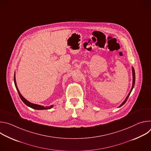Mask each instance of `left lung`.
Wrapping results in <instances>:
<instances>
[{"instance_id": "obj_1", "label": "left lung", "mask_w": 151, "mask_h": 151, "mask_svg": "<svg viewBox=\"0 0 151 151\" xmlns=\"http://www.w3.org/2000/svg\"><path fill=\"white\" fill-rule=\"evenodd\" d=\"M132 72H133V85H132V89H131V90H130V93H128V96H127V97H126V99H125V100H124V101L121 103V104L118 107H119L122 106V105H124V104L125 103V102L127 101V99H128V97L130 96V93H131L132 91L133 90V88H134V84H135V79H136V76H135V72H134V69L133 67H132Z\"/></svg>"}]
</instances>
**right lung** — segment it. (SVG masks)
I'll return each instance as SVG.
<instances>
[{"label": "right lung", "instance_id": "right-lung-1", "mask_svg": "<svg viewBox=\"0 0 151 151\" xmlns=\"http://www.w3.org/2000/svg\"><path fill=\"white\" fill-rule=\"evenodd\" d=\"M14 83H15V87L17 88V90L18 93V94L19 96V97L20 99H21V100H22L23 101V103L26 104L27 106L31 107V108L32 109H36V110H45V109H50L51 108H52V107H53V105H51V106H41V105H39V104H34V103H30V101H29L28 100H27L25 98L23 97V96L21 94V93H19V90H18V88L17 87V83H16V79H15V73H14Z\"/></svg>", "mask_w": 151, "mask_h": 151}]
</instances>
